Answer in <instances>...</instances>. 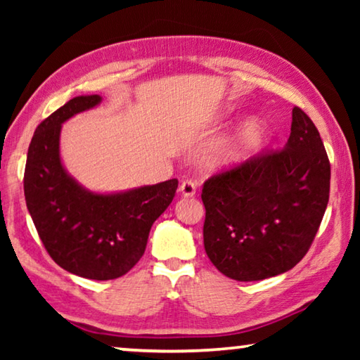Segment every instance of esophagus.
<instances>
[{"label":"esophagus","instance_id":"obj_1","mask_svg":"<svg viewBox=\"0 0 360 360\" xmlns=\"http://www.w3.org/2000/svg\"><path fill=\"white\" fill-rule=\"evenodd\" d=\"M195 188H197V187H195V184H193L192 181H184L179 186V192H181L182 197H193Z\"/></svg>","mask_w":360,"mask_h":360}]
</instances>
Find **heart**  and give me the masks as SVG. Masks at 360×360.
<instances>
[{"instance_id":"obj_1","label":"heart","mask_w":360,"mask_h":360,"mask_svg":"<svg viewBox=\"0 0 360 360\" xmlns=\"http://www.w3.org/2000/svg\"><path fill=\"white\" fill-rule=\"evenodd\" d=\"M222 120V119H221ZM265 135V125L259 119H249L229 139L208 157L206 165L211 169H229L251 155Z\"/></svg>"}]
</instances>
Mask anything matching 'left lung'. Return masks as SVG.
Masks as SVG:
<instances>
[{
    "instance_id": "obj_1",
    "label": "left lung",
    "mask_w": 360,
    "mask_h": 360,
    "mask_svg": "<svg viewBox=\"0 0 360 360\" xmlns=\"http://www.w3.org/2000/svg\"><path fill=\"white\" fill-rule=\"evenodd\" d=\"M330 163L313 120L292 109L283 150L262 154L205 182V251L222 275L260 281L289 271L318 231Z\"/></svg>"
}]
</instances>
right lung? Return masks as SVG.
<instances>
[{"label": "right lung", "instance_id": "add662e5", "mask_svg": "<svg viewBox=\"0 0 360 360\" xmlns=\"http://www.w3.org/2000/svg\"><path fill=\"white\" fill-rule=\"evenodd\" d=\"M75 96L42 120L27 155V208L42 245L63 270L108 281L129 273L143 257L149 231L178 188L169 179L119 192H94L68 173L60 155L62 125L101 103Z\"/></svg>", "mask_w": 360, "mask_h": 360}]
</instances>
